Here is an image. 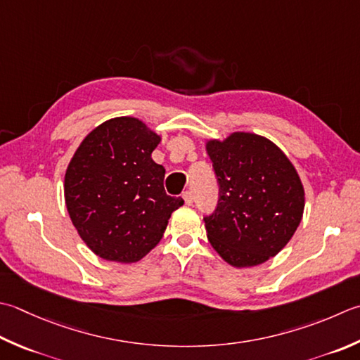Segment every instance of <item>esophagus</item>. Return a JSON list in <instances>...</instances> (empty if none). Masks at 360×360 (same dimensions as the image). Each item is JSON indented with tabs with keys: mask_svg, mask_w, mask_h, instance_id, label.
I'll use <instances>...</instances> for the list:
<instances>
[{
	"mask_svg": "<svg viewBox=\"0 0 360 360\" xmlns=\"http://www.w3.org/2000/svg\"><path fill=\"white\" fill-rule=\"evenodd\" d=\"M182 198H184V202L187 204V206H192L193 195H192V192H190V190H187V192L182 193Z\"/></svg>",
	"mask_w": 360,
	"mask_h": 360,
	"instance_id": "34e87169",
	"label": "esophagus"
}]
</instances>
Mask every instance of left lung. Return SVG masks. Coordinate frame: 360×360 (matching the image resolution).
<instances>
[{"mask_svg":"<svg viewBox=\"0 0 360 360\" xmlns=\"http://www.w3.org/2000/svg\"><path fill=\"white\" fill-rule=\"evenodd\" d=\"M206 150L218 182V204L204 217L214 250L237 269L264 264L290 240L304 210V188L271 140L232 132Z\"/></svg>","mask_w":360,"mask_h":360,"instance_id":"obj_1","label":"left lung"}]
</instances>
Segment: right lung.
I'll list each match as a JSON object with an SVG mask.
<instances>
[{"mask_svg": "<svg viewBox=\"0 0 360 360\" xmlns=\"http://www.w3.org/2000/svg\"><path fill=\"white\" fill-rule=\"evenodd\" d=\"M160 137L134 117H117L82 140L65 173L68 215L89 248L132 264L156 246L172 212L184 204L165 193V168L151 159Z\"/></svg>", "mask_w": 360, "mask_h": 360, "instance_id": "obj_1", "label": "right lung"}]
</instances>
